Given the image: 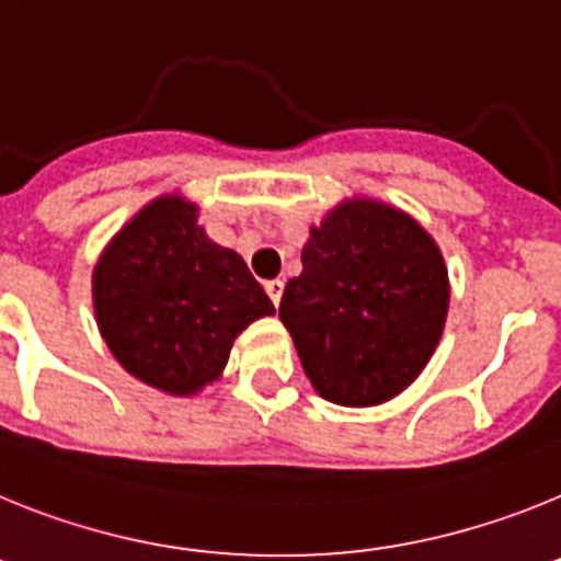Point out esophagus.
I'll list each match as a JSON object with an SVG mask.
<instances>
[{
    "label": "esophagus",
    "mask_w": 561,
    "mask_h": 561,
    "mask_svg": "<svg viewBox=\"0 0 561 561\" xmlns=\"http://www.w3.org/2000/svg\"><path fill=\"white\" fill-rule=\"evenodd\" d=\"M265 290H267V296H271V301H274V305H279L282 294H285V282L282 279L265 282Z\"/></svg>",
    "instance_id": "1"
}]
</instances>
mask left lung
Here are the masks:
<instances>
[{"instance_id":"obj_1","label":"left lung","mask_w":561,"mask_h":561,"mask_svg":"<svg viewBox=\"0 0 561 561\" xmlns=\"http://www.w3.org/2000/svg\"><path fill=\"white\" fill-rule=\"evenodd\" d=\"M449 308L437 245L396 208L358 199L310 231L279 319L321 398L373 407L415 381Z\"/></svg>"}]
</instances>
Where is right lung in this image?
<instances>
[{
  "instance_id": "obj_1",
  "label": "right lung",
  "mask_w": 561,
  "mask_h": 561,
  "mask_svg": "<svg viewBox=\"0 0 561 561\" xmlns=\"http://www.w3.org/2000/svg\"><path fill=\"white\" fill-rule=\"evenodd\" d=\"M106 347L149 387L192 396L222 373L233 339L274 305L240 253L197 226V208L160 197L110 242L92 276Z\"/></svg>"
}]
</instances>
